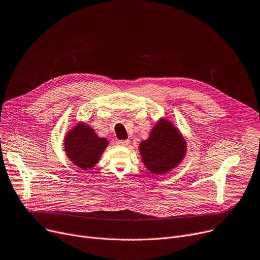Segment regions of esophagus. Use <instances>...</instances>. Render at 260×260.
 Returning a JSON list of instances; mask_svg holds the SVG:
<instances>
[{"instance_id": "obj_1", "label": "esophagus", "mask_w": 260, "mask_h": 260, "mask_svg": "<svg viewBox=\"0 0 260 260\" xmlns=\"http://www.w3.org/2000/svg\"><path fill=\"white\" fill-rule=\"evenodd\" d=\"M117 144L120 146H127L129 144V140H118Z\"/></svg>"}]
</instances>
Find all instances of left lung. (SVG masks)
<instances>
[{"mask_svg":"<svg viewBox=\"0 0 260 260\" xmlns=\"http://www.w3.org/2000/svg\"><path fill=\"white\" fill-rule=\"evenodd\" d=\"M186 141L173 123L161 118L139 145V152L149 173L163 175L178 167L186 155Z\"/></svg>","mask_w":260,"mask_h":260,"instance_id":"1","label":"left lung"}]
</instances>
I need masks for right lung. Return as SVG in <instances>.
I'll return each mask as SVG.
<instances>
[{"mask_svg":"<svg viewBox=\"0 0 260 260\" xmlns=\"http://www.w3.org/2000/svg\"><path fill=\"white\" fill-rule=\"evenodd\" d=\"M108 141L100 138L85 122H78L64 138V152L67 158L81 170H91L100 160Z\"/></svg>","mask_w":260,"mask_h":260,"instance_id":"right-lung-1","label":"right lung"}]
</instances>
